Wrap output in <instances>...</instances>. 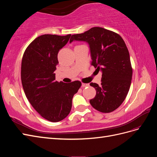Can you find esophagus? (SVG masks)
Listing matches in <instances>:
<instances>
[{
	"instance_id": "esophagus-1",
	"label": "esophagus",
	"mask_w": 157,
	"mask_h": 157,
	"mask_svg": "<svg viewBox=\"0 0 157 157\" xmlns=\"http://www.w3.org/2000/svg\"><path fill=\"white\" fill-rule=\"evenodd\" d=\"M82 87H87V86H89V84L82 83Z\"/></svg>"
}]
</instances>
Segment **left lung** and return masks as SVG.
<instances>
[{
    "instance_id": "obj_1",
    "label": "left lung",
    "mask_w": 157,
    "mask_h": 157,
    "mask_svg": "<svg viewBox=\"0 0 157 157\" xmlns=\"http://www.w3.org/2000/svg\"><path fill=\"white\" fill-rule=\"evenodd\" d=\"M73 41L87 42L91 65L102 73L101 85L90 84L96 90L90 104L101 113L115 111L125 99L132 77L130 54L124 40L116 33L95 27L84 33L72 35L69 42Z\"/></svg>"
}]
</instances>
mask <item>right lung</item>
Here are the masks:
<instances>
[{
  "label": "right lung",
  "mask_w": 157,
  "mask_h": 157,
  "mask_svg": "<svg viewBox=\"0 0 157 157\" xmlns=\"http://www.w3.org/2000/svg\"><path fill=\"white\" fill-rule=\"evenodd\" d=\"M71 36L41 35L28 46L22 58L21 78L25 96L42 117L53 122L69 115L73 96L81 86L78 80L71 83L56 81L58 54Z\"/></svg>",
  "instance_id": "1"
}]
</instances>
